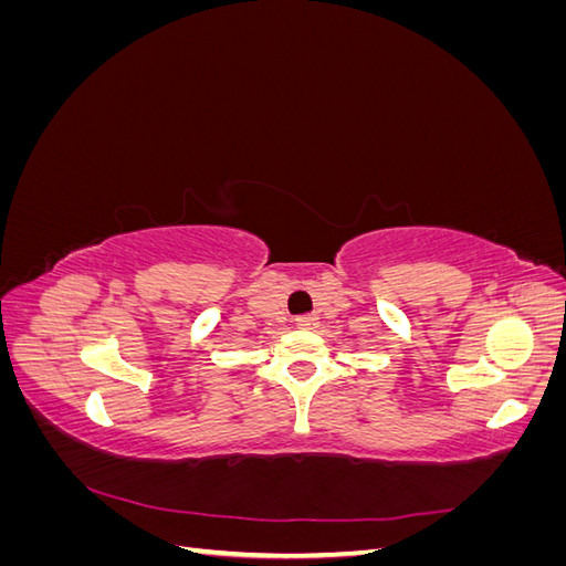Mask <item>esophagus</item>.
<instances>
[{"label": "esophagus", "instance_id": "obj_1", "mask_svg": "<svg viewBox=\"0 0 566 566\" xmlns=\"http://www.w3.org/2000/svg\"><path fill=\"white\" fill-rule=\"evenodd\" d=\"M295 325H297L300 331H314L316 325H318V318L316 316H297Z\"/></svg>", "mask_w": 566, "mask_h": 566}]
</instances>
